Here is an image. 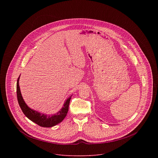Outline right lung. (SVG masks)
<instances>
[{
    "instance_id": "add662e5",
    "label": "right lung",
    "mask_w": 158,
    "mask_h": 158,
    "mask_svg": "<svg viewBox=\"0 0 158 158\" xmlns=\"http://www.w3.org/2000/svg\"><path fill=\"white\" fill-rule=\"evenodd\" d=\"M19 78L20 76L19 77L17 82V96L19 104L25 116L32 122L44 127H51L61 123L66 116L67 112H68L70 100L73 95L65 101L63 106L57 113L48 115L46 114L40 113L38 111L30 108L25 102L20 93Z\"/></svg>"
}]
</instances>
